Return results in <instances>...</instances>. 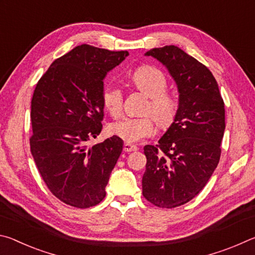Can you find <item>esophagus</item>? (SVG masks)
<instances>
[{
  "label": "esophagus",
  "mask_w": 255,
  "mask_h": 255,
  "mask_svg": "<svg viewBox=\"0 0 255 255\" xmlns=\"http://www.w3.org/2000/svg\"><path fill=\"white\" fill-rule=\"evenodd\" d=\"M138 147L136 145H132L130 143H125L124 144V150L125 152H133V150H137Z\"/></svg>",
  "instance_id": "34e87169"
}]
</instances>
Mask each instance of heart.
Here are the masks:
<instances>
[{"label": "heart", "mask_w": 255, "mask_h": 255, "mask_svg": "<svg viewBox=\"0 0 255 255\" xmlns=\"http://www.w3.org/2000/svg\"><path fill=\"white\" fill-rule=\"evenodd\" d=\"M131 81L138 90L150 98L149 109L162 126L173 122L178 103L175 99L165 93L167 88L166 77L157 68L143 66L132 73ZM102 101L106 110L114 117H118L123 111L124 93L117 84H108L103 89ZM112 135L118 136L127 143H137L150 137L156 131V125L152 116L139 118H124L112 123L109 127Z\"/></svg>", "instance_id": "b5f03b06"}]
</instances>
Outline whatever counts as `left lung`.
Returning a JSON list of instances; mask_svg holds the SVG:
<instances>
[{
    "instance_id": "1",
    "label": "left lung",
    "mask_w": 255,
    "mask_h": 255,
    "mask_svg": "<svg viewBox=\"0 0 255 255\" xmlns=\"http://www.w3.org/2000/svg\"><path fill=\"white\" fill-rule=\"evenodd\" d=\"M175 82L179 103L173 123L156 146L146 145L143 196L161 208L187 204L208 182L221 158L225 108L214 75L173 45L145 53Z\"/></svg>"
}]
</instances>
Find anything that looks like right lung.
Masks as SVG:
<instances>
[{"mask_svg": "<svg viewBox=\"0 0 255 255\" xmlns=\"http://www.w3.org/2000/svg\"><path fill=\"white\" fill-rule=\"evenodd\" d=\"M128 55L127 50L76 46L51 64L34 89L32 157L51 193L76 208L103 200L123 152L118 136L93 146L88 141L102 130L103 80Z\"/></svg>", "mask_w": 255, "mask_h": 255, "instance_id": "add662e5", "label": "right lung"}]
</instances>
